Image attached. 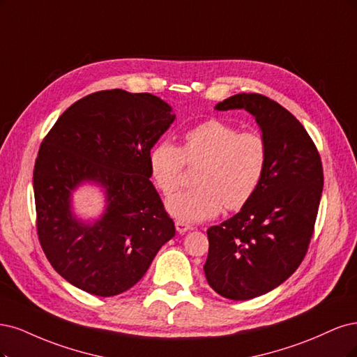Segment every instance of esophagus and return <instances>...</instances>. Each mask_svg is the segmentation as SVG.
I'll return each mask as SVG.
<instances>
[{
  "label": "esophagus",
  "instance_id": "obj_1",
  "mask_svg": "<svg viewBox=\"0 0 357 357\" xmlns=\"http://www.w3.org/2000/svg\"><path fill=\"white\" fill-rule=\"evenodd\" d=\"M175 227H176V231L179 233V234H183V233H187L188 229H191L192 227L190 225V224H187V222H183V221H175Z\"/></svg>",
  "mask_w": 357,
  "mask_h": 357
}]
</instances>
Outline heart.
<instances>
[{"instance_id":"heart-1","label":"heart","mask_w":357,"mask_h":357,"mask_svg":"<svg viewBox=\"0 0 357 357\" xmlns=\"http://www.w3.org/2000/svg\"><path fill=\"white\" fill-rule=\"evenodd\" d=\"M268 146L257 130H238L220 119L192 126L183 133L182 146L163 139L148 154L149 176L163 194L179 183L185 163H202L197 187L169 195L166 209L179 221L209 220L225 208L241 209L254 197L266 174Z\"/></svg>"}]
</instances>
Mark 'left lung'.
Segmentation results:
<instances>
[{
  "label": "left lung",
  "instance_id": "1",
  "mask_svg": "<svg viewBox=\"0 0 357 357\" xmlns=\"http://www.w3.org/2000/svg\"><path fill=\"white\" fill-rule=\"evenodd\" d=\"M218 111L243 108L268 146L261 185L238 213L208 229L204 274L212 289L245 301L273 291L300 267L312 240L324 167L312 137L292 114L259 93H238Z\"/></svg>",
  "mask_w": 357,
  "mask_h": 357
}]
</instances>
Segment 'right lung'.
<instances>
[{
    "label": "right lung",
    "mask_w": 357,
    "mask_h": 357,
    "mask_svg": "<svg viewBox=\"0 0 357 357\" xmlns=\"http://www.w3.org/2000/svg\"><path fill=\"white\" fill-rule=\"evenodd\" d=\"M151 93L121 89L84 96L57 119L33 167L37 234L62 278L91 295L114 296L142 279L175 236V224L149 181L148 154L175 116ZM84 180L106 188L95 225L70 212V191Z\"/></svg>",
    "instance_id": "right-lung-1"
}]
</instances>
